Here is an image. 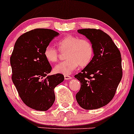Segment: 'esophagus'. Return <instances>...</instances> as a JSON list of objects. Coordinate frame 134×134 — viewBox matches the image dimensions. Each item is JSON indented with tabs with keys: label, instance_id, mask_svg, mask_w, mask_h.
<instances>
[{
	"label": "esophagus",
	"instance_id": "obj_1",
	"mask_svg": "<svg viewBox=\"0 0 134 134\" xmlns=\"http://www.w3.org/2000/svg\"><path fill=\"white\" fill-rule=\"evenodd\" d=\"M72 78V77L69 76V75H64V79L65 80H71V79Z\"/></svg>",
	"mask_w": 134,
	"mask_h": 134
}]
</instances>
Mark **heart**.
I'll use <instances>...</instances> for the list:
<instances>
[{
    "instance_id": "b5f03b06",
    "label": "heart",
    "mask_w": 134,
    "mask_h": 134,
    "mask_svg": "<svg viewBox=\"0 0 134 134\" xmlns=\"http://www.w3.org/2000/svg\"><path fill=\"white\" fill-rule=\"evenodd\" d=\"M58 50L49 44L44 51L45 58L50 63H55L59 58V52H65L66 59L61 62L54 67L57 73L70 75L79 66L86 67L91 62L93 56V47L87 39L80 38L73 35H67L58 41Z\"/></svg>"
}]
</instances>
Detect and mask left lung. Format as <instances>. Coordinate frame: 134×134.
<instances>
[{
	"mask_svg": "<svg viewBox=\"0 0 134 134\" xmlns=\"http://www.w3.org/2000/svg\"><path fill=\"white\" fill-rule=\"evenodd\" d=\"M78 32L91 42L94 56L89 64L75 76L81 82L76 99L84 109H98L112 100L121 80V53L112 38L102 30L86 29Z\"/></svg>",
	"mask_w": 134,
	"mask_h": 134,
	"instance_id": "1",
	"label": "left lung"
}]
</instances>
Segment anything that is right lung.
Masks as SVG:
<instances>
[{
  "mask_svg": "<svg viewBox=\"0 0 134 134\" xmlns=\"http://www.w3.org/2000/svg\"><path fill=\"white\" fill-rule=\"evenodd\" d=\"M59 34L36 29L17 39L10 57L12 81L22 101L30 108L46 111L55 100L54 88L64 80L61 73L47 76L52 70L44 51Z\"/></svg>",
  "mask_w": 134,
  "mask_h": 134,
  "instance_id": "right-lung-1",
  "label": "right lung"
}]
</instances>
